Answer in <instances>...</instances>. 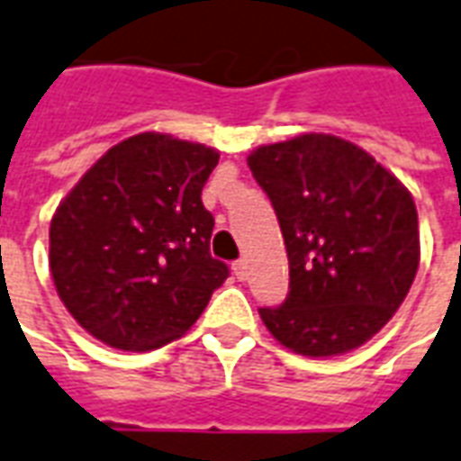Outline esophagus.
<instances>
[{"label":"esophagus","mask_w":461,"mask_h":461,"mask_svg":"<svg viewBox=\"0 0 461 461\" xmlns=\"http://www.w3.org/2000/svg\"><path fill=\"white\" fill-rule=\"evenodd\" d=\"M233 273H236L238 280H246V277H248V263H246V260H243V258L233 263Z\"/></svg>","instance_id":"34e87169"}]
</instances>
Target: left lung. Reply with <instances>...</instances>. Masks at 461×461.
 <instances>
[{"instance_id":"8db88e82","label":"left lung","mask_w":461,"mask_h":461,"mask_svg":"<svg viewBox=\"0 0 461 461\" xmlns=\"http://www.w3.org/2000/svg\"><path fill=\"white\" fill-rule=\"evenodd\" d=\"M283 230L288 298L260 308L280 345L308 357L360 348L410 293L420 266L410 191L360 146L305 133L248 156Z\"/></svg>"}]
</instances>
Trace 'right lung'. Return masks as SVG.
I'll use <instances>...</instances> for the list:
<instances>
[{
    "label": "right lung",
    "mask_w": 461,
    "mask_h": 461,
    "mask_svg": "<svg viewBox=\"0 0 461 461\" xmlns=\"http://www.w3.org/2000/svg\"><path fill=\"white\" fill-rule=\"evenodd\" d=\"M218 153L139 133L101 156L61 201L49 267L81 328L119 350H156L201 318L228 266L211 256L201 191Z\"/></svg>",
    "instance_id": "obj_1"
}]
</instances>
